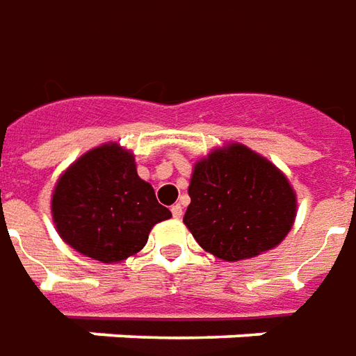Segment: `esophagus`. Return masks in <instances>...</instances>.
<instances>
[{
    "label": "esophagus",
    "mask_w": 356,
    "mask_h": 356,
    "mask_svg": "<svg viewBox=\"0 0 356 356\" xmlns=\"http://www.w3.org/2000/svg\"><path fill=\"white\" fill-rule=\"evenodd\" d=\"M171 214H173V218H181L183 216V207L181 204H173L171 207Z\"/></svg>",
    "instance_id": "obj_1"
}]
</instances>
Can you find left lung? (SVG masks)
Returning <instances> with one entry per match:
<instances>
[{
	"mask_svg": "<svg viewBox=\"0 0 356 356\" xmlns=\"http://www.w3.org/2000/svg\"><path fill=\"white\" fill-rule=\"evenodd\" d=\"M183 222L198 245L224 261L279 245L296 216V195L270 161L241 144L198 161Z\"/></svg>",
	"mask_w": 356,
	"mask_h": 356,
	"instance_id": "8db88e82",
	"label": "left lung"
}]
</instances>
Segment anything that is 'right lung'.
Segmentation results:
<instances>
[{
    "instance_id": "add662e5",
    "label": "right lung",
    "mask_w": 356,
    "mask_h": 356,
    "mask_svg": "<svg viewBox=\"0 0 356 356\" xmlns=\"http://www.w3.org/2000/svg\"><path fill=\"white\" fill-rule=\"evenodd\" d=\"M52 216L67 245L117 263L146 245L149 229L171 216L149 183L138 177L132 154L117 144L87 152L60 177Z\"/></svg>"
}]
</instances>
